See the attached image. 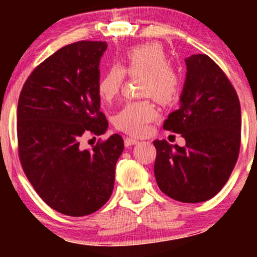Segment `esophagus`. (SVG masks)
I'll return each instance as SVG.
<instances>
[{
  "instance_id": "1",
  "label": "esophagus",
  "mask_w": 257,
  "mask_h": 257,
  "mask_svg": "<svg viewBox=\"0 0 257 257\" xmlns=\"http://www.w3.org/2000/svg\"><path fill=\"white\" fill-rule=\"evenodd\" d=\"M137 144H139V140H137V139H133V138H125L124 139L125 147H131L133 145H137Z\"/></svg>"
}]
</instances>
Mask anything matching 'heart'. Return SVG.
<instances>
[{
    "label": "heart",
    "instance_id": "b5f03b06",
    "mask_svg": "<svg viewBox=\"0 0 257 257\" xmlns=\"http://www.w3.org/2000/svg\"><path fill=\"white\" fill-rule=\"evenodd\" d=\"M163 47L158 43H145L133 47L125 53L123 64L112 66L98 83V94L102 102H111L119 93L124 73L140 81L141 95L152 96L161 104H170L178 98L180 78L175 70L169 66ZM157 117V111L149 100L129 101L114 116V125L126 134H145L147 126Z\"/></svg>",
    "mask_w": 257,
    "mask_h": 257
}]
</instances>
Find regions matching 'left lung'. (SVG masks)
<instances>
[{
    "label": "left lung",
    "instance_id": "left-lung-1",
    "mask_svg": "<svg viewBox=\"0 0 257 257\" xmlns=\"http://www.w3.org/2000/svg\"><path fill=\"white\" fill-rule=\"evenodd\" d=\"M186 78L179 108L164 120L186 145L155 140V176L170 198L200 203L213 198L231 175L239 155L241 113L234 88L205 54L185 59Z\"/></svg>",
    "mask_w": 257,
    "mask_h": 257
}]
</instances>
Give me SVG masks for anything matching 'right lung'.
Instances as JSON below:
<instances>
[{
    "instance_id": "obj_1",
    "label": "right lung",
    "mask_w": 257,
    "mask_h": 257,
    "mask_svg": "<svg viewBox=\"0 0 257 257\" xmlns=\"http://www.w3.org/2000/svg\"><path fill=\"white\" fill-rule=\"evenodd\" d=\"M106 42L81 41L59 49L26 79L18 101V144L23 169L51 208L69 216L89 215L110 199L116 163L124 149L118 134L82 150L85 132L101 135L100 59Z\"/></svg>"
}]
</instances>
